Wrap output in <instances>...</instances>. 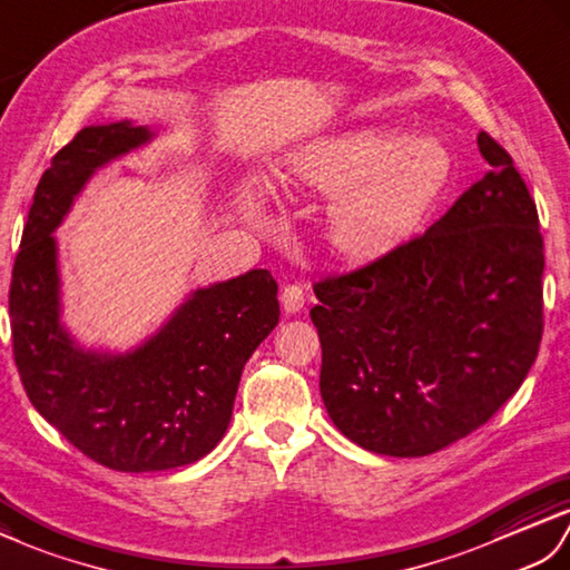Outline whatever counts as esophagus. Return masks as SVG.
<instances>
[{"label":"esophagus","mask_w":570,"mask_h":570,"mask_svg":"<svg viewBox=\"0 0 570 570\" xmlns=\"http://www.w3.org/2000/svg\"><path fill=\"white\" fill-rule=\"evenodd\" d=\"M281 302L285 314H297L302 307H305V293L297 285H287L281 293Z\"/></svg>","instance_id":"1"}]
</instances>
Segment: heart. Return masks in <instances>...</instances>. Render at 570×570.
Returning a JSON list of instances; mask_svg holds the SVG:
<instances>
[{
    "instance_id": "b5f03b06",
    "label": "heart",
    "mask_w": 570,
    "mask_h": 570,
    "mask_svg": "<svg viewBox=\"0 0 570 570\" xmlns=\"http://www.w3.org/2000/svg\"><path fill=\"white\" fill-rule=\"evenodd\" d=\"M453 158L434 136L363 131L326 138L289 163L297 185L334 195L326 238L348 261H368L402 244L451 178Z\"/></svg>"
}]
</instances>
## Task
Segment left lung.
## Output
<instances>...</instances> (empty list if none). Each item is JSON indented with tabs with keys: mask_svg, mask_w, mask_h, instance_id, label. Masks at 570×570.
I'll return each mask as SVG.
<instances>
[{
	"mask_svg": "<svg viewBox=\"0 0 570 570\" xmlns=\"http://www.w3.org/2000/svg\"><path fill=\"white\" fill-rule=\"evenodd\" d=\"M488 173L429 229L314 285L320 390L353 444L429 456L485 424L532 368L543 242L508 150L480 131Z\"/></svg>",
	"mask_w": 570,
	"mask_h": 570,
	"instance_id": "left-lung-1",
	"label": "left lung"
}]
</instances>
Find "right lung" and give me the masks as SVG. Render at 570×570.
Returning a JSON list of instances; mask_svg holds the SVG:
<instances>
[{
    "label": "right lung",
    "instance_id": "obj_1",
    "mask_svg": "<svg viewBox=\"0 0 570 570\" xmlns=\"http://www.w3.org/2000/svg\"><path fill=\"white\" fill-rule=\"evenodd\" d=\"M154 138L124 119L85 126L58 150L36 187L9 287L14 361L31 404L85 456L124 473L207 456L232 422L246 361L281 320L273 275L248 271L193 289L129 351L87 348L70 334L53 234L99 168Z\"/></svg>",
    "mask_w": 570,
    "mask_h": 570
}]
</instances>
